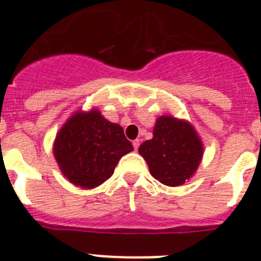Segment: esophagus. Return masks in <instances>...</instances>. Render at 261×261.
Returning <instances> with one entry per match:
<instances>
[{
    "mask_svg": "<svg viewBox=\"0 0 261 261\" xmlns=\"http://www.w3.org/2000/svg\"><path fill=\"white\" fill-rule=\"evenodd\" d=\"M132 144H133V147H135V150H137L138 146H140V140H135Z\"/></svg>",
    "mask_w": 261,
    "mask_h": 261,
    "instance_id": "34e87169",
    "label": "esophagus"
}]
</instances>
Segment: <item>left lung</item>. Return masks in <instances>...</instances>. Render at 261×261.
I'll use <instances>...</instances> for the list:
<instances>
[{"label": "left lung", "instance_id": "1", "mask_svg": "<svg viewBox=\"0 0 261 261\" xmlns=\"http://www.w3.org/2000/svg\"><path fill=\"white\" fill-rule=\"evenodd\" d=\"M151 176L168 187L188 181L201 163L204 145L192 124L170 115L159 116L153 138L138 147Z\"/></svg>", "mask_w": 261, "mask_h": 261}]
</instances>
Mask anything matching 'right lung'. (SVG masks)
Wrapping results in <instances>:
<instances>
[{"mask_svg": "<svg viewBox=\"0 0 261 261\" xmlns=\"http://www.w3.org/2000/svg\"><path fill=\"white\" fill-rule=\"evenodd\" d=\"M133 146L119 124L100 111H75L53 142V155L62 175L84 190H93L112 176L120 158Z\"/></svg>", "mask_w": 261, "mask_h": 261, "instance_id": "obj_1", "label": "right lung"}]
</instances>
